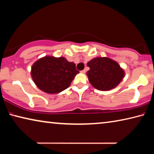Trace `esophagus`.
Returning <instances> with one entry per match:
<instances>
[{
	"label": "esophagus",
	"mask_w": 154,
	"mask_h": 154,
	"mask_svg": "<svg viewBox=\"0 0 154 154\" xmlns=\"http://www.w3.org/2000/svg\"><path fill=\"white\" fill-rule=\"evenodd\" d=\"M81 72H82V73H85V72H86V70H82Z\"/></svg>",
	"instance_id": "34e87169"
}]
</instances>
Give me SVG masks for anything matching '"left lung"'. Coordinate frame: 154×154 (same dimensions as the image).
Wrapping results in <instances>:
<instances>
[{
    "instance_id": "left-lung-1",
    "label": "left lung",
    "mask_w": 154,
    "mask_h": 154,
    "mask_svg": "<svg viewBox=\"0 0 154 154\" xmlns=\"http://www.w3.org/2000/svg\"><path fill=\"white\" fill-rule=\"evenodd\" d=\"M87 66L90 68L86 75L90 84L102 91L116 88L125 77V71L120 65L109 57H94Z\"/></svg>"
}]
</instances>
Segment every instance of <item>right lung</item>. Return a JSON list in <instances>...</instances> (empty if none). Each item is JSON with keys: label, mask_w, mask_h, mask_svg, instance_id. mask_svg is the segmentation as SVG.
I'll return each instance as SVG.
<instances>
[{"label": "right lung", "mask_w": 154, "mask_h": 154, "mask_svg": "<svg viewBox=\"0 0 154 154\" xmlns=\"http://www.w3.org/2000/svg\"><path fill=\"white\" fill-rule=\"evenodd\" d=\"M79 72L74 62H68L64 57L48 55L34 62L31 70L33 82L48 94L60 93L68 88Z\"/></svg>", "instance_id": "right-lung-1"}]
</instances>
